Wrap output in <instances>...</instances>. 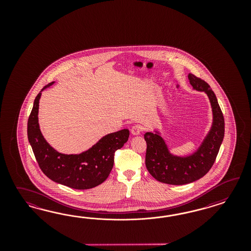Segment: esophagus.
Here are the masks:
<instances>
[{
	"mask_svg": "<svg viewBox=\"0 0 251 251\" xmlns=\"http://www.w3.org/2000/svg\"><path fill=\"white\" fill-rule=\"evenodd\" d=\"M142 129H143V128H142L140 125H134V126H132V128L130 129V132H131L132 135H139V134H141Z\"/></svg>",
	"mask_w": 251,
	"mask_h": 251,
	"instance_id": "esophagus-1",
	"label": "esophagus"
}]
</instances>
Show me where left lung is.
<instances>
[{
    "label": "left lung",
    "mask_w": 251,
    "mask_h": 251,
    "mask_svg": "<svg viewBox=\"0 0 251 251\" xmlns=\"http://www.w3.org/2000/svg\"><path fill=\"white\" fill-rule=\"evenodd\" d=\"M188 77L194 90L207 95L213 112L212 126L197 150L189 155H176L170 152L159 130L145 134L147 170L159 182L170 185L189 184L205 176L213 167L225 136V120L215 94L205 81L191 74Z\"/></svg>",
    "instance_id": "1"
}]
</instances>
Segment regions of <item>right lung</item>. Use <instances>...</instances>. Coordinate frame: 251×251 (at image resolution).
<instances>
[{
	"label": "right lung",
	"instance_id": "right-lung-1",
	"mask_svg": "<svg viewBox=\"0 0 251 251\" xmlns=\"http://www.w3.org/2000/svg\"><path fill=\"white\" fill-rule=\"evenodd\" d=\"M47 84L36 97L27 122V137L38 166L54 182L75 190H88L104 182L114 165V153L129 139L128 129L108 133L88 150L75 154L58 152L43 136L38 123L41 93L51 86Z\"/></svg>",
	"mask_w": 251,
	"mask_h": 251
}]
</instances>
